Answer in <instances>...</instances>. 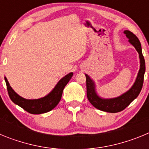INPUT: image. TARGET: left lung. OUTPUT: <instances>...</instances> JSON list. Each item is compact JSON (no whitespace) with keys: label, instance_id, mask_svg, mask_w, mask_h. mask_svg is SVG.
<instances>
[{"label":"left lung","instance_id":"left-lung-1","mask_svg":"<svg viewBox=\"0 0 149 149\" xmlns=\"http://www.w3.org/2000/svg\"><path fill=\"white\" fill-rule=\"evenodd\" d=\"M124 33L125 34L129 42L131 43L139 54L140 68L138 72L137 77L134 85L131 88L123 93L119 97L113 98H102L98 95L95 90V84L94 81L87 75L86 78V95L87 98L95 108L107 113H118L124 109H125L139 95L143 85L144 81V74L146 72V63H145L144 56L142 53L141 44L136 36L129 30H125Z\"/></svg>","mask_w":149,"mask_h":149}]
</instances>
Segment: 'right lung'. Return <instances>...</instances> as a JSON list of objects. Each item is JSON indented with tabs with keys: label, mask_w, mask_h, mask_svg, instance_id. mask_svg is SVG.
Here are the masks:
<instances>
[{
	"label": "right lung",
	"mask_w": 149,
	"mask_h": 149,
	"mask_svg": "<svg viewBox=\"0 0 149 149\" xmlns=\"http://www.w3.org/2000/svg\"><path fill=\"white\" fill-rule=\"evenodd\" d=\"M72 75V72L66 74L65 77L60 79L49 94L39 99H25L22 98L13 90L6 77L4 79L7 87L8 94L13 103L18 105L31 114H42L51 111L58 104L61 99L63 89L66 86L68 81H70Z\"/></svg>",
	"instance_id": "add662e5"
}]
</instances>
